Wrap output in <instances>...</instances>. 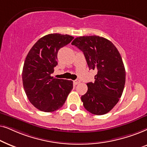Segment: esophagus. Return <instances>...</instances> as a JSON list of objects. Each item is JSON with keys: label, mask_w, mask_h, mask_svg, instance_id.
<instances>
[{"label": "esophagus", "mask_w": 147, "mask_h": 147, "mask_svg": "<svg viewBox=\"0 0 147 147\" xmlns=\"http://www.w3.org/2000/svg\"><path fill=\"white\" fill-rule=\"evenodd\" d=\"M79 83H80V81H79V80H78V79L75 80V81H73V84H74V85H78V84H79Z\"/></svg>", "instance_id": "obj_1"}]
</instances>
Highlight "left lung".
<instances>
[{"label": "left lung", "mask_w": 147, "mask_h": 147, "mask_svg": "<svg viewBox=\"0 0 147 147\" xmlns=\"http://www.w3.org/2000/svg\"><path fill=\"white\" fill-rule=\"evenodd\" d=\"M72 45L83 52L89 70H97L95 82L87 83L81 96L85 108L95 115L108 113L122 96L126 71L118 49L110 41L97 36L76 38Z\"/></svg>", "instance_id": "8db88e82"}]
</instances>
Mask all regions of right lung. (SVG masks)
Masks as SVG:
<instances>
[{
    "label": "right lung",
    "instance_id": "1",
    "mask_svg": "<svg viewBox=\"0 0 147 147\" xmlns=\"http://www.w3.org/2000/svg\"><path fill=\"white\" fill-rule=\"evenodd\" d=\"M73 39L69 35H46L27 54L23 68V85L29 101L39 110L52 112L60 109L73 88L72 81L51 76L58 64V50Z\"/></svg>",
    "mask_w": 147,
    "mask_h": 147
}]
</instances>
